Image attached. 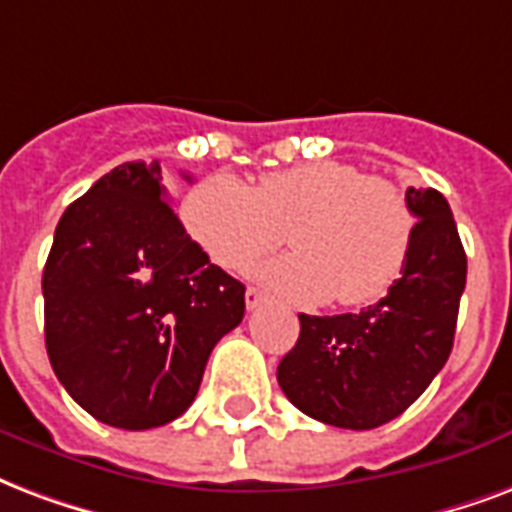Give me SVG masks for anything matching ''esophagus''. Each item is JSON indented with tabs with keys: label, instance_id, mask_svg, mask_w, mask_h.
<instances>
[{
	"label": "esophagus",
	"instance_id": "34e87169",
	"mask_svg": "<svg viewBox=\"0 0 512 512\" xmlns=\"http://www.w3.org/2000/svg\"><path fill=\"white\" fill-rule=\"evenodd\" d=\"M265 303V292L257 290V287H249L247 290V308L249 311H255V308H260Z\"/></svg>",
	"mask_w": 512,
	"mask_h": 512
}]
</instances>
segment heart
<instances>
[{
  "label": "heart",
  "mask_w": 512,
  "mask_h": 512,
  "mask_svg": "<svg viewBox=\"0 0 512 512\" xmlns=\"http://www.w3.org/2000/svg\"><path fill=\"white\" fill-rule=\"evenodd\" d=\"M185 225L225 271L244 273L290 230L295 252L257 276L300 303L368 306L400 279L413 244V209L397 185L346 161L268 171L255 187L220 174L193 187Z\"/></svg>",
  "instance_id": "heart-1"
}]
</instances>
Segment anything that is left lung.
<instances>
[{
    "mask_svg": "<svg viewBox=\"0 0 512 512\" xmlns=\"http://www.w3.org/2000/svg\"><path fill=\"white\" fill-rule=\"evenodd\" d=\"M416 217L408 263L392 290L357 314H300L279 386L298 411L330 427L373 429L419 400L446 365L467 282V255L438 190L408 187Z\"/></svg>",
    "mask_w": 512,
    "mask_h": 512,
    "instance_id": "left-lung-1",
    "label": "left lung"
}]
</instances>
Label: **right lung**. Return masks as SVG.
I'll return each mask as SVG.
<instances>
[{
	"mask_svg": "<svg viewBox=\"0 0 512 512\" xmlns=\"http://www.w3.org/2000/svg\"><path fill=\"white\" fill-rule=\"evenodd\" d=\"M161 179L158 161L104 174L58 220L42 273L53 373L117 429L182 416L244 319V284L187 236Z\"/></svg>",
	"mask_w": 512,
	"mask_h": 512,
	"instance_id": "add662e5",
	"label": "right lung"
}]
</instances>
